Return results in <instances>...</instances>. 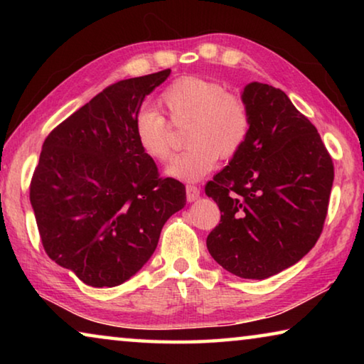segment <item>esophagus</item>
<instances>
[{"instance_id": "1", "label": "esophagus", "mask_w": 364, "mask_h": 364, "mask_svg": "<svg viewBox=\"0 0 364 364\" xmlns=\"http://www.w3.org/2000/svg\"><path fill=\"white\" fill-rule=\"evenodd\" d=\"M199 196H200V189L194 186V184H188V186H186V199L189 202H194V200L199 199Z\"/></svg>"}]
</instances>
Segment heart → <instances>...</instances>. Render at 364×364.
I'll list each match as a JSON object with an SVG mask.
<instances>
[{
  "mask_svg": "<svg viewBox=\"0 0 364 364\" xmlns=\"http://www.w3.org/2000/svg\"><path fill=\"white\" fill-rule=\"evenodd\" d=\"M173 123H186V151L167 167L176 180L197 181L215 168L221 159H231L247 143L250 110L239 96L228 93L223 85L200 77H183L160 96ZM134 139L147 157L165 162L173 151V138L165 117L154 107L138 110L133 120Z\"/></svg>",
  "mask_w": 364,
  "mask_h": 364,
  "instance_id": "heart-1",
  "label": "heart"
}]
</instances>
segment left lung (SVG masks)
<instances>
[{"instance_id": "obj_1", "label": "left lung", "mask_w": 364, "mask_h": 364, "mask_svg": "<svg viewBox=\"0 0 364 364\" xmlns=\"http://www.w3.org/2000/svg\"><path fill=\"white\" fill-rule=\"evenodd\" d=\"M247 143L207 183L221 212L207 249L226 271L267 279L304 258L328 215L334 164L315 125L284 91L252 82Z\"/></svg>"}]
</instances>
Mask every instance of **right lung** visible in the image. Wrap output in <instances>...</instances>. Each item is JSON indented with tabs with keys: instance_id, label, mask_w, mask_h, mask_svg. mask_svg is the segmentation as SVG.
<instances>
[{
	"instance_id": "add662e5",
	"label": "right lung",
	"mask_w": 364,
	"mask_h": 364,
	"mask_svg": "<svg viewBox=\"0 0 364 364\" xmlns=\"http://www.w3.org/2000/svg\"><path fill=\"white\" fill-rule=\"evenodd\" d=\"M170 69L102 90L48 134L30 183L41 244L93 287L119 286L144 267L160 231L186 205L184 184L160 178L133 120Z\"/></svg>"
}]
</instances>
